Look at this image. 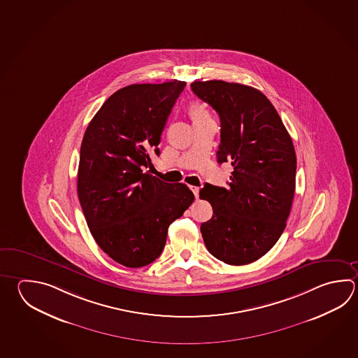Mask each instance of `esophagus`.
I'll return each mask as SVG.
<instances>
[{"mask_svg": "<svg viewBox=\"0 0 358 358\" xmlns=\"http://www.w3.org/2000/svg\"><path fill=\"white\" fill-rule=\"evenodd\" d=\"M191 191L194 192V195H195V197H197V196H199V191H200V189H199L197 186H191Z\"/></svg>", "mask_w": 358, "mask_h": 358, "instance_id": "obj_1", "label": "esophagus"}]
</instances>
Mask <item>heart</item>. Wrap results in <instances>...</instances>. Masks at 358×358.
Instances as JSON below:
<instances>
[{
	"label": "heart",
	"instance_id": "b5f03b06",
	"mask_svg": "<svg viewBox=\"0 0 358 358\" xmlns=\"http://www.w3.org/2000/svg\"><path fill=\"white\" fill-rule=\"evenodd\" d=\"M189 115H191L194 122L195 120H200V119H205V117H209L210 116L208 110L201 103H192L191 108H189Z\"/></svg>",
	"mask_w": 358,
	"mask_h": 358
}]
</instances>
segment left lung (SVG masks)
Listing matches in <instances>:
<instances>
[{
    "label": "left lung",
    "instance_id": "1",
    "mask_svg": "<svg viewBox=\"0 0 358 358\" xmlns=\"http://www.w3.org/2000/svg\"><path fill=\"white\" fill-rule=\"evenodd\" d=\"M191 90L219 115L217 163L233 166L227 189L205 183L200 189L214 213L201 224L203 243L224 264H252L276 244L290 215L294 144L276 108L256 88L214 80L192 82Z\"/></svg>",
    "mask_w": 358,
    "mask_h": 358
}]
</instances>
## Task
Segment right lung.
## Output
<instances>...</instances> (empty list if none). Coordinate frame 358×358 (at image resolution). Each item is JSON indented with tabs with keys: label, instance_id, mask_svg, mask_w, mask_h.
I'll return each mask as SVG.
<instances>
[{
	"label": "right lung",
	"instance_id": "add662e5",
	"mask_svg": "<svg viewBox=\"0 0 358 358\" xmlns=\"http://www.w3.org/2000/svg\"><path fill=\"white\" fill-rule=\"evenodd\" d=\"M185 81L120 88L103 102L83 135L77 192L96 243L130 268L161 256L167 231L194 203L183 183L144 172Z\"/></svg>",
	"mask_w": 358,
	"mask_h": 358
}]
</instances>
